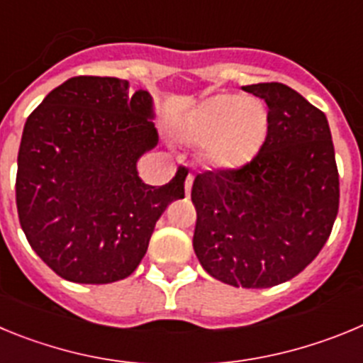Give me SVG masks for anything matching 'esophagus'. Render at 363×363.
Masks as SVG:
<instances>
[{
	"mask_svg": "<svg viewBox=\"0 0 363 363\" xmlns=\"http://www.w3.org/2000/svg\"><path fill=\"white\" fill-rule=\"evenodd\" d=\"M192 179H194V176L192 174H187V178H185V194H191V189H192Z\"/></svg>",
	"mask_w": 363,
	"mask_h": 363,
	"instance_id": "esophagus-1",
	"label": "esophagus"
}]
</instances>
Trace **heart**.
I'll list each match as a JSON object with an SVG mask.
<instances>
[{
	"mask_svg": "<svg viewBox=\"0 0 363 363\" xmlns=\"http://www.w3.org/2000/svg\"><path fill=\"white\" fill-rule=\"evenodd\" d=\"M267 111L258 99L218 94L205 99L185 118L179 136L189 143H207L213 165L236 167L247 162L264 143Z\"/></svg>",
	"mask_w": 363,
	"mask_h": 363,
	"instance_id": "1",
	"label": "heart"
}]
</instances>
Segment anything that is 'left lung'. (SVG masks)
<instances>
[{
  "mask_svg": "<svg viewBox=\"0 0 363 363\" xmlns=\"http://www.w3.org/2000/svg\"><path fill=\"white\" fill-rule=\"evenodd\" d=\"M267 104V136L238 169L192 184L201 267L223 284L265 289L300 274L333 230L340 179L327 118L284 83L242 86Z\"/></svg>",
  "mask_w": 363,
  "mask_h": 363,
  "instance_id": "obj_1",
  "label": "left lung"
}]
</instances>
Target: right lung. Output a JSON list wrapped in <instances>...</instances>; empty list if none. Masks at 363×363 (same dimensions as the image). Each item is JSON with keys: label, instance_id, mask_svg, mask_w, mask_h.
<instances>
[{"label": "right lung", "instance_id": "add662e5", "mask_svg": "<svg viewBox=\"0 0 363 363\" xmlns=\"http://www.w3.org/2000/svg\"><path fill=\"white\" fill-rule=\"evenodd\" d=\"M152 98L129 82L67 79L34 108L18 152L21 229L56 274L112 284L136 271L154 225L185 196V172L162 187L143 184L136 163L158 145Z\"/></svg>", "mask_w": 363, "mask_h": 363}]
</instances>
